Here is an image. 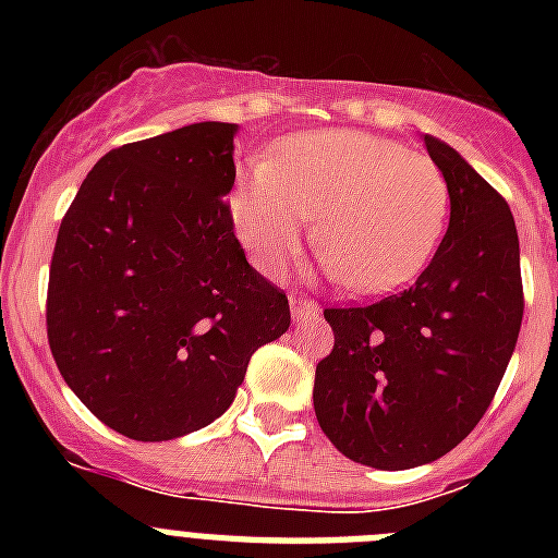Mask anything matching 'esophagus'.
Returning a JSON list of instances; mask_svg holds the SVG:
<instances>
[{
  "label": "esophagus",
  "mask_w": 558,
  "mask_h": 558,
  "mask_svg": "<svg viewBox=\"0 0 558 558\" xmlns=\"http://www.w3.org/2000/svg\"><path fill=\"white\" fill-rule=\"evenodd\" d=\"M290 313H293V322H302L307 315L318 313V304L310 302L307 295H290Z\"/></svg>",
  "instance_id": "esophagus-1"
}]
</instances>
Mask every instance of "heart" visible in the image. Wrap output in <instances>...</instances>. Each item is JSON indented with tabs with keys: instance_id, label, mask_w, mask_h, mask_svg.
Listing matches in <instances>:
<instances>
[{
	"instance_id": "1",
	"label": "heart",
	"mask_w": 558,
	"mask_h": 558,
	"mask_svg": "<svg viewBox=\"0 0 558 558\" xmlns=\"http://www.w3.org/2000/svg\"><path fill=\"white\" fill-rule=\"evenodd\" d=\"M231 220L251 263L282 274L318 215L324 268L349 290L386 293L430 263L450 215L436 161L366 131H313L254 161L231 190Z\"/></svg>"
}]
</instances>
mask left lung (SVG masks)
Wrapping results in <instances>:
<instances>
[{
    "instance_id": "8db88e82",
    "label": "left lung",
    "mask_w": 558,
    "mask_h": 558,
    "mask_svg": "<svg viewBox=\"0 0 558 558\" xmlns=\"http://www.w3.org/2000/svg\"><path fill=\"white\" fill-rule=\"evenodd\" d=\"M450 229L416 282L327 307L335 347L315 366L318 425L347 458L411 470L447 456L495 399L522 324L520 240L500 192L436 136Z\"/></svg>"
}]
</instances>
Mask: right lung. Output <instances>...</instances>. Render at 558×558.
<instances>
[{
	"mask_svg": "<svg viewBox=\"0 0 558 558\" xmlns=\"http://www.w3.org/2000/svg\"><path fill=\"white\" fill-rule=\"evenodd\" d=\"M234 133L195 122L113 147L58 229L49 349L83 405L133 441L215 422L251 354L290 327L284 290L234 236Z\"/></svg>",
	"mask_w": 558,
	"mask_h": 558,
	"instance_id": "1",
	"label": "right lung"
}]
</instances>
